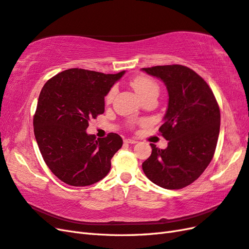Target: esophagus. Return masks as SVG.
<instances>
[{"label":"esophagus","instance_id":"34e87169","mask_svg":"<svg viewBox=\"0 0 249 249\" xmlns=\"http://www.w3.org/2000/svg\"><path fill=\"white\" fill-rule=\"evenodd\" d=\"M124 142H125V143H131V144H134V143H136L137 141H136L135 139H133V138H125V139H124Z\"/></svg>","mask_w":249,"mask_h":249}]
</instances>
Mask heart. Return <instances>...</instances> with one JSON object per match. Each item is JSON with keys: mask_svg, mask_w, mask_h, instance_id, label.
I'll use <instances>...</instances> for the list:
<instances>
[{"mask_svg": "<svg viewBox=\"0 0 249 249\" xmlns=\"http://www.w3.org/2000/svg\"><path fill=\"white\" fill-rule=\"evenodd\" d=\"M130 85L141 98L145 97L146 95H149V94L153 92L159 91V86L155 80L145 75H137L135 77H133L131 79ZM115 94H116V88L115 87H113V88H111L109 92L107 93L106 102L107 103L112 102L114 96H115Z\"/></svg>", "mask_w": 249, "mask_h": 249, "instance_id": "1", "label": "heart"}]
</instances>
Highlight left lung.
Segmentation results:
<instances>
[{
  "label": "left lung",
  "mask_w": 249,
  "mask_h": 249,
  "mask_svg": "<svg viewBox=\"0 0 249 249\" xmlns=\"http://www.w3.org/2000/svg\"><path fill=\"white\" fill-rule=\"evenodd\" d=\"M160 78L169 92L164 123L159 127L167 147L151 143L152 154L142 163L145 176L163 189L192 184L213 157L220 132V109L210 86L182 65L142 68Z\"/></svg>",
  "instance_id": "left-lung-1"
}]
</instances>
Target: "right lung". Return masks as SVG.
Segmentation results:
<instances>
[{
  "mask_svg": "<svg viewBox=\"0 0 249 249\" xmlns=\"http://www.w3.org/2000/svg\"><path fill=\"white\" fill-rule=\"evenodd\" d=\"M124 71L116 74L72 68L47 80L39 93L33 130L43 159L63 182L87 186L105 178L123 138L86 133L91 119L105 112V96Z\"/></svg>",
  "mask_w": 249,
  "mask_h": 249,
  "instance_id": "right-lung-1",
  "label": "right lung"
}]
</instances>
